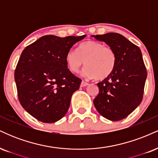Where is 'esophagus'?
<instances>
[{"mask_svg":"<svg viewBox=\"0 0 158 158\" xmlns=\"http://www.w3.org/2000/svg\"><path fill=\"white\" fill-rule=\"evenodd\" d=\"M87 85H88V83H87L86 81H81V87H85V86H87Z\"/></svg>","mask_w":158,"mask_h":158,"instance_id":"obj_1","label":"esophagus"}]
</instances>
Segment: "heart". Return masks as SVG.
<instances>
[{
    "mask_svg": "<svg viewBox=\"0 0 158 158\" xmlns=\"http://www.w3.org/2000/svg\"><path fill=\"white\" fill-rule=\"evenodd\" d=\"M67 65L73 73H78L83 64V75L90 79H104L114 71L116 65V54L114 50L104 44L88 41L79 46V50H70L66 55Z\"/></svg>",
    "mask_w": 158,
    "mask_h": 158,
    "instance_id": "heart-1",
    "label": "heart"
}]
</instances>
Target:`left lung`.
I'll use <instances>...</instances> for the list:
<instances>
[{
	"instance_id": "8db88e82",
	"label": "left lung",
	"mask_w": 158,
	"mask_h": 158,
	"mask_svg": "<svg viewBox=\"0 0 158 158\" xmlns=\"http://www.w3.org/2000/svg\"><path fill=\"white\" fill-rule=\"evenodd\" d=\"M104 41L116 54V65L108 77L97 83L99 94L94 99L96 109L111 121L126 118L143 99L147 77L140 49L119 33L91 35Z\"/></svg>"
}]
</instances>
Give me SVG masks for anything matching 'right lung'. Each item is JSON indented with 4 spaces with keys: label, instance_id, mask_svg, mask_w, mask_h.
Listing matches in <instances>:
<instances>
[{
    "label": "right lung",
    "instance_id": "right-lung-1",
    "mask_svg": "<svg viewBox=\"0 0 158 158\" xmlns=\"http://www.w3.org/2000/svg\"><path fill=\"white\" fill-rule=\"evenodd\" d=\"M85 36L44 35L21 52L15 70L18 96L24 110L38 120L55 123L68 112L81 79L70 71L65 58Z\"/></svg>",
    "mask_w": 158,
    "mask_h": 158
}]
</instances>
